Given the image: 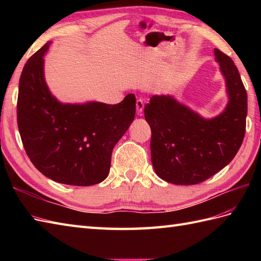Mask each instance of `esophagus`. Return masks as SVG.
I'll return each mask as SVG.
<instances>
[{"label": "esophagus", "mask_w": 261, "mask_h": 261, "mask_svg": "<svg viewBox=\"0 0 261 261\" xmlns=\"http://www.w3.org/2000/svg\"><path fill=\"white\" fill-rule=\"evenodd\" d=\"M136 105H137V113H138V115H140L142 113L143 108H145V103H143V99L138 98Z\"/></svg>", "instance_id": "esophagus-1"}]
</instances>
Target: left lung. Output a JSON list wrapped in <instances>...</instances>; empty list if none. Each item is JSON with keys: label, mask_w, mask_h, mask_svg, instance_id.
Here are the masks:
<instances>
[{"label": "left lung", "mask_w": 261, "mask_h": 261, "mask_svg": "<svg viewBox=\"0 0 261 261\" xmlns=\"http://www.w3.org/2000/svg\"><path fill=\"white\" fill-rule=\"evenodd\" d=\"M229 101L222 113L204 119L170 95H153L145 107L151 129V162L160 178L195 185L234 158L246 134L247 92L233 60L214 49Z\"/></svg>", "instance_id": "obj_1"}]
</instances>
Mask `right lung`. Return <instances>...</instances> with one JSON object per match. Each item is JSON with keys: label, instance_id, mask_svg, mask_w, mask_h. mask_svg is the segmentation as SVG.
I'll use <instances>...</instances> for the list:
<instances>
[{"label": "right lung", "instance_id": "obj_1", "mask_svg": "<svg viewBox=\"0 0 261 261\" xmlns=\"http://www.w3.org/2000/svg\"><path fill=\"white\" fill-rule=\"evenodd\" d=\"M50 41L28 59L19 82L16 116L35 167L60 184L91 186L107 178L114 146L136 115V96L119 104L62 103L49 91L43 64Z\"/></svg>", "mask_w": 261, "mask_h": 261}]
</instances>
